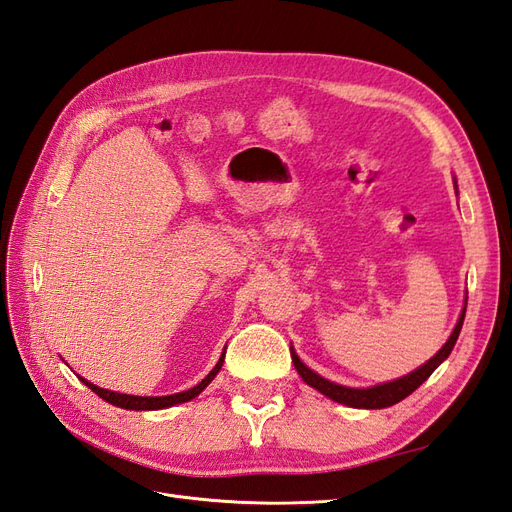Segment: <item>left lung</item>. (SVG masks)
I'll return each mask as SVG.
<instances>
[{
	"label": "left lung",
	"instance_id": "8db88e82",
	"mask_svg": "<svg viewBox=\"0 0 512 512\" xmlns=\"http://www.w3.org/2000/svg\"><path fill=\"white\" fill-rule=\"evenodd\" d=\"M455 190H457V181H455ZM466 307H468V292H466V301H463V309L459 314V320L455 324L451 337L446 339V344L436 354H433L429 361H425L421 367H416L414 371H410V374L401 376L397 380L369 386V389H352V386L337 384V382H331L327 378H322L320 374H316L314 369H309L299 359V354L294 352V348L290 346V356H292L294 369L299 371V376L303 378L305 384L312 386V389H316L324 397L337 401V404H344V406H350V408H363V410H380V408L395 406V404H399L401 399H406L408 395H412L418 389V386H421L433 374V371H436L448 359V354L453 352V348L457 344V337L461 333L463 318H466Z\"/></svg>",
	"mask_w": 512,
	"mask_h": 512
}]
</instances>
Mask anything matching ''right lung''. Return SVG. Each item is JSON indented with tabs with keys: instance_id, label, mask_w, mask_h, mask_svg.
I'll return each instance as SVG.
<instances>
[{
	"instance_id": "obj_1",
	"label": "right lung",
	"mask_w": 512,
	"mask_h": 512,
	"mask_svg": "<svg viewBox=\"0 0 512 512\" xmlns=\"http://www.w3.org/2000/svg\"><path fill=\"white\" fill-rule=\"evenodd\" d=\"M224 356H226V348L222 350L220 361L215 363V367L203 378V382H198L196 386H192V389L175 393V395H162V397L126 395V393H115V391H108V389H100V386L91 384V382L85 380L83 376H79V380H81L85 386H89V389L94 391L98 397H102L104 401H108V404H113V406H117V408H126V410H164V408H170V406L185 404V401H190V399H194V397H198L200 393H203V391L207 389V386H209V382H211L215 376H218V371L222 369Z\"/></svg>"
}]
</instances>
